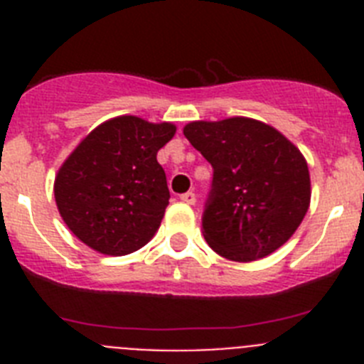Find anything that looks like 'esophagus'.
Returning a JSON list of instances; mask_svg holds the SVG:
<instances>
[{"label":"esophagus","instance_id":"obj_1","mask_svg":"<svg viewBox=\"0 0 364 364\" xmlns=\"http://www.w3.org/2000/svg\"><path fill=\"white\" fill-rule=\"evenodd\" d=\"M180 200L184 202V204L193 205V204H195V202H197V197H195V193L188 191V193H184V195H180Z\"/></svg>","mask_w":364,"mask_h":364}]
</instances>
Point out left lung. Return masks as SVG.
Listing matches in <instances>:
<instances>
[{"label":"left lung","instance_id":"left-lung-1","mask_svg":"<svg viewBox=\"0 0 364 364\" xmlns=\"http://www.w3.org/2000/svg\"><path fill=\"white\" fill-rule=\"evenodd\" d=\"M184 136L213 166L202 233L235 262L264 259L290 240L310 208L304 154L281 131L247 117L195 120Z\"/></svg>","mask_w":364,"mask_h":364}]
</instances>
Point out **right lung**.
I'll return each mask as SVG.
<instances>
[{
    "mask_svg": "<svg viewBox=\"0 0 364 364\" xmlns=\"http://www.w3.org/2000/svg\"><path fill=\"white\" fill-rule=\"evenodd\" d=\"M175 133L171 122L122 114L74 147L56 173L54 198L67 228L85 246L120 257L153 239L169 204L156 153Z\"/></svg>",
    "mask_w": 364,
    "mask_h": 364,
    "instance_id": "right-lung-1",
    "label": "right lung"
}]
</instances>
